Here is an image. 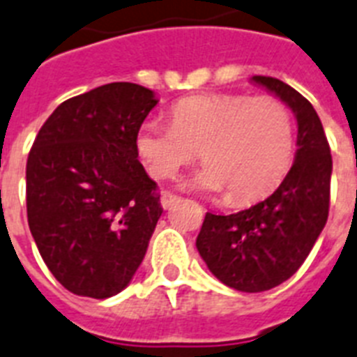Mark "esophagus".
Segmentation results:
<instances>
[{"label":"esophagus","instance_id":"34e87169","mask_svg":"<svg viewBox=\"0 0 357 357\" xmlns=\"http://www.w3.org/2000/svg\"><path fill=\"white\" fill-rule=\"evenodd\" d=\"M178 202V196L172 192H163L161 194V207L163 208H169L170 205H174Z\"/></svg>","mask_w":357,"mask_h":357}]
</instances>
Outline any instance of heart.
I'll use <instances>...</instances> for the list:
<instances>
[{"label": "heart", "instance_id": "obj_1", "mask_svg": "<svg viewBox=\"0 0 357 357\" xmlns=\"http://www.w3.org/2000/svg\"><path fill=\"white\" fill-rule=\"evenodd\" d=\"M152 178H172L198 158L205 165L187 185L229 192L244 204L279 183L294 153V123L279 98L196 95L174 104L172 124L146 121L135 137Z\"/></svg>", "mask_w": 357, "mask_h": 357}]
</instances>
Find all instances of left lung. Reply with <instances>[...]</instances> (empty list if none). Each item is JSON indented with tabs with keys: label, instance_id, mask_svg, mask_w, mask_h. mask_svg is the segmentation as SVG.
Here are the masks:
<instances>
[{
	"label": "left lung",
	"instance_id": "8db88e82",
	"mask_svg": "<svg viewBox=\"0 0 357 357\" xmlns=\"http://www.w3.org/2000/svg\"><path fill=\"white\" fill-rule=\"evenodd\" d=\"M297 119V152L271 196L234 214H205L196 238L211 273L229 288L259 294L288 280L319 238L330 205L332 155L314 106L291 86L255 75Z\"/></svg>",
	"mask_w": 357,
	"mask_h": 357
}]
</instances>
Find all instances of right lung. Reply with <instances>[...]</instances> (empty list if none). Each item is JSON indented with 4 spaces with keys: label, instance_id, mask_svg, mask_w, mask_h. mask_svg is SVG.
Wrapping results in <instances>:
<instances>
[{
    "label": "right lung",
    "instance_id": "1",
    "mask_svg": "<svg viewBox=\"0 0 357 357\" xmlns=\"http://www.w3.org/2000/svg\"><path fill=\"white\" fill-rule=\"evenodd\" d=\"M152 89L112 82L68 98L27 159V218L38 251L71 294L108 299L133 279L163 207L135 137Z\"/></svg>",
    "mask_w": 357,
    "mask_h": 357
}]
</instances>
